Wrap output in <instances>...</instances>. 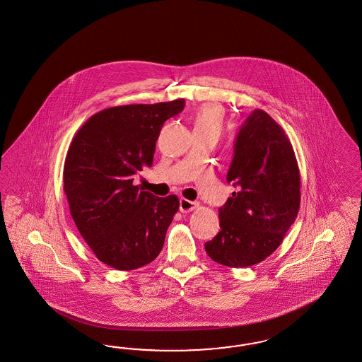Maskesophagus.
<instances>
[{"label":"esophagus","mask_w":362,"mask_h":362,"mask_svg":"<svg viewBox=\"0 0 362 362\" xmlns=\"http://www.w3.org/2000/svg\"><path fill=\"white\" fill-rule=\"evenodd\" d=\"M197 203L195 202H191V200H188V199H180V211L183 212V214H187V212H191L192 209H197Z\"/></svg>","instance_id":"obj_1"}]
</instances>
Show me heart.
I'll return each mask as SVG.
<instances>
[{"label": "heart", "instance_id": "obj_1", "mask_svg": "<svg viewBox=\"0 0 362 362\" xmlns=\"http://www.w3.org/2000/svg\"><path fill=\"white\" fill-rule=\"evenodd\" d=\"M224 110L216 103H204L192 111L189 122L194 134H214L219 136L224 124Z\"/></svg>", "mask_w": 362, "mask_h": 362}]
</instances>
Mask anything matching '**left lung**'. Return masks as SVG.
I'll list each match as a JSON object with an SVG mask.
<instances>
[{
  "instance_id": "left-lung-1",
  "label": "left lung",
  "mask_w": 362,
  "mask_h": 362,
  "mask_svg": "<svg viewBox=\"0 0 362 362\" xmlns=\"http://www.w3.org/2000/svg\"><path fill=\"white\" fill-rule=\"evenodd\" d=\"M227 182L238 187L219 209V233L204 244L216 263L243 268L279 248L300 209V171L288 136L264 110H253L235 142Z\"/></svg>"
}]
</instances>
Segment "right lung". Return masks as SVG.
Here are the masks:
<instances>
[{"label":"right lung","mask_w":362,"mask_h":362,"mask_svg":"<svg viewBox=\"0 0 362 362\" xmlns=\"http://www.w3.org/2000/svg\"><path fill=\"white\" fill-rule=\"evenodd\" d=\"M183 107L185 99H175L102 110L70 143L64 165L70 214L90 250L111 268H141L163 248L179 199L155 197L132 182L153 165L163 123Z\"/></svg>","instance_id":"right-lung-1"}]
</instances>
